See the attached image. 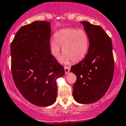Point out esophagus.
<instances>
[{"label": "esophagus", "instance_id": "34e87169", "mask_svg": "<svg viewBox=\"0 0 126 126\" xmlns=\"http://www.w3.org/2000/svg\"><path fill=\"white\" fill-rule=\"evenodd\" d=\"M69 68L68 66H64V71H65V74H68L69 72Z\"/></svg>", "mask_w": 126, "mask_h": 126}]
</instances>
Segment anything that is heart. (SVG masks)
Masks as SVG:
<instances>
[{
    "label": "heart",
    "instance_id": "obj_1",
    "mask_svg": "<svg viewBox=\"0 0 126 126\" xmlns=\"http://www.w3.org/2000/svg\"><path fill=\"white\" fill-rule=\"evenodd\" d=\"M55 38L50 41L51 54L58 58L63 47L64 55L60 58L62 63L67 64L71 60L78 62L82 60L87 54L89 47V39L87 34L82 30L65 29L55 33Z\"/></svg>",
    "mask_w": 126,
    "mask_h": 126
}]
</instances>
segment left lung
I'll return each mask as SVG.
<instances>
[{"instance_id":"left-lung-1","label":"left lung","mask_w":126,"mask_h":126,"mask_svg":"<svg viewBox=\"0 0 126 126\" xmlns=\"http://www.w3.org/2000/svg\"><path fill=\"white\" fill-rule=\"evenodd\" d=\"M90 45L84 59L72 66L70 71L77 80L73 85L74 99L80 104L99 100L109 89L114 74L115 63L112 43L99 25L82 21Z\"/></svg>"}]
</instances>
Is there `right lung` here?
<instances>
[{
    "label": "right lung",
    "mask_w": 126,
    "mask_h": 126,
    "mask_svg": "<svg viewBox=\"0 0 126 126\" xmlns=\"http://www.w3.org/2000/svg\"><path fill=\"white\" fill-rule=\"evenodd\" d=\"M50 24L35 21L22 26L11 42V68L15 85L34 105L55 102L56 80L64 74L63 66L50 53Z\"/></svg>",
    "instance_id": "obj_1"
}]
</instances>
